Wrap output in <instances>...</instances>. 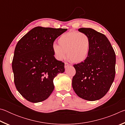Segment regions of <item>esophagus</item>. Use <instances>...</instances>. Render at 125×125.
Returning a JSON list of instances; mask_svg holds the SVG:
<instances>
[{
  "label": "esophagus",
  "mask_w": 125,
  "mask_h": 125,
  "mask_svg": "<svg viewBox=\"0 0 125 125\" xmlns=\"http://www.w3.org/2000/svg\"><path fill=\"white\" fill-rule=\"evenodd\" d=\"M69 65H70V64H69L68 63H67V62H65L64 63V67L65 68H67V67H68V66H69Z\"/></svg>",
  "instance_id": "obj_1"
}]
</instances>
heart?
<instances>
[{"label": "heart", "instance_id": "obj_1", "mask_svg": "<svg viewBox=\"0 0 125 125\" xmlns=\"http://www.w3.org/2000/svg\"><path fill=\"white\" fill-rule=\"evenodd\" d=\"M59 45L53 44L52 50L56 58L62 60L67 57L71 62L79 63L87 58L91 46L90 39L85 33L70 31L58 40Z\"/></svg>", "mask_w": 125, "mask_h": 125}]
</instances>
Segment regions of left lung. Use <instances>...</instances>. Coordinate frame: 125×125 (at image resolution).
I'll return each instance as SVG.
<instances>
[{"instance_id":"left-lung-1","label":"left lung","mask_w":125,"mask_h":125,"mask_svg":"<svg viewBox=\"0 0 125 125\" xmlns=\"http://www.w3.org/2000/svg\"><path fill=\"white\" fill-rule=\"evenodd\" d=\"M78 31L87 35L91 46L85 61L73 65L75 74L72 87L77 95L89 101L104 96L113 84L115 76L116 55L105 36L90 28Z\"/></svg>"}]
</instances>
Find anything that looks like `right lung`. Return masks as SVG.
Wrapping results in <instances>:
<instances>
[{
  "label": "right lung",
  "mask_w": 125,
  "mask_h": 125,
  "mask_svg": "<svg viewBox=\"0 0 125 125\" xmlns=\"http://www.w3.org/2000/svg\"><path fill=\"white\" fill-rule=\"evenodd\" d=\"M67 29L37 26L19 41L15 49L12 68L20 94L31 103L47 99L54 89V78L64 72V63L54 56L52 45Z\"/></svg>",
  "instance_id": "add662e5"
}]
</instances>
